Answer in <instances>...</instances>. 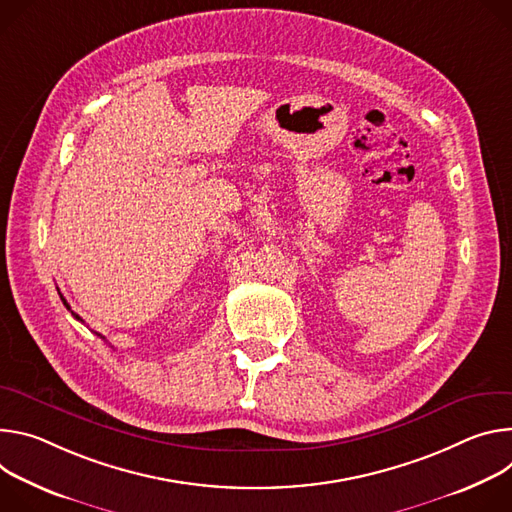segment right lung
Returning a JSON list of instances; mask_svg holds the SVG:
<instances>
[{
  "label": "right lung",
  "mask_w": 512,
  "mask_h": 512,
  "mask_svg": "<svg viewBox=\"0 0 512 512\" xmlns=\"http://www.w3.org/2000/svg\"><path fill=\"white\" fill-rule=\"evenodd\" d=\"M61 301H63V305H65V307H67V309H69V311H71V307H69V303H67V301H65V297H63V295H61ZM71 313H73V311H71ZM73 317H75V319H79V321H83V319H81V317H79V315H77V313H73Z\"/></svg>",
  "instance_id": "add662e5"
}]
</instances>
